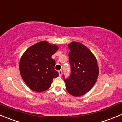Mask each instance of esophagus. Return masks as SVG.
I'll return each mask as SVG.
<instances>
[{
  "label": "esophagus",
  "instance_id": "34e87169",
  "mask_svg": "<svg viewBox=\"0 0 122 122\" xmlns=\"http://www.w3.org/2000/svg\"><path fill=\"white\" fill-rule=\"evenodd\" d=\"M58 73H59V75H60V76H62V71L61 70H60L58 71Z\"/></svg>",
  "mask_w": 122,
  "mask_h": 122
}]
</instances>
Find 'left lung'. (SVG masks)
<instances>
[{"label": "left lung", "mask_w": 122, "mask_h": 122, "mask_svg": "<svg viewBox=\"0 0 122 122\" xmlns=\"http://www.w3.org/2000/svg\"><path fill=\"white\" fill-rule=\"evenodd\" d=\"M68 47L71 74L68 79H64L66 89L70 95L80 97L89 92L96 83L98 66L93 53L83 44L73 42Z\"/></svg>", "instance_id": "1"}]
</instances>
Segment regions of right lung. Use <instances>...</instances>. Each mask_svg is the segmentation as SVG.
Instances as JSON below:
<instances>
[{
	"label": "right lung",
	"instance_id": "right-lung-1",
	"mask_svg": "<svg viewBox=\"0 0 122 122\" xmlns=\"http://www.w3.org/2000/svg\"><path fill=\"white\" fill-rule=\"evenodd\" d=\"M58 49L55 44L42 41L29 47L21 56L19 68L26 85L36 92L46 91L59 73L52 55Z\"/></svg>",
	"mask_w": 122,
	"mask_h": 122
}]
</instances>
